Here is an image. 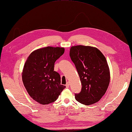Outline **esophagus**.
I'll return each mask as SVG.
<instances>
[{"label":"esophagus","instance_id":"1","mask_svg":"<svg viewBox=\"0 0 132 132\" xmlns=\"http://www.w3.org/2000/svg\"><path fill=\"white\" fill-rule=\"evenodd\" d=\"M65 86H66V87H67V88H68V87H69V82H67Z\"/></svg>","mask_w":132,"mask_h":132}]
</instances>
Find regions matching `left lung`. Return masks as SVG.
<instances>
[{
    "instance_id": "obj_1",
    "label": "left lung",
    "mask_w": 132,
    "mask_h": 132,
    "mask_svg": "<svg viewBox=\"0 0 132 132\" xmlns=\"http://www.w3.org/2000/svg\"><path fill=\"white\" fill-rule=\"evenodd\" d=\"M70 57L80 78L82 89L75 94L76 101L85 105L98 102L106 93L110 81L109 67L106 57L94 47H71Z\"/></svg>"
}]
</instances>
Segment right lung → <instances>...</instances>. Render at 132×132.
Listing matches in <instances>:
<instances>
[{"label":"right lung","instance_id":"obj_1","mask_svg":"<svg viewBox=\"0 0 132 132\" xmlns=\"http://www.w3.org/2000/svg\"><path fill=\"white\" fill-rule=\"evenodd\" d=\"M64 48L48 46L33 51L26 59L22 73V82L29 95L43 105L56 101L65 86L54 71V64Z\"/></svg>","mask_w":132,"mask_h":132}]
</instances>
